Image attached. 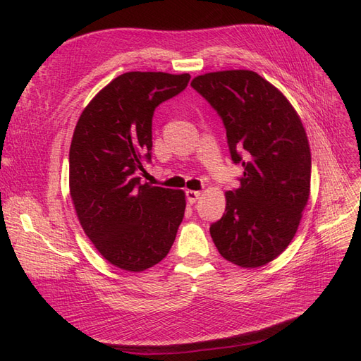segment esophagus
<instances>
[{"mask_svg":"<svg viewBox=\"0 0 361 361\" xmlns=\"http://www.w3.org/2000/svg\"><path fill=\"white\" fill-rule=\"evenodd\" d=\"M187 200H188V203L190 204H194L195 202L199 200V197H200V191H192V190H188L187 192Z\"/></svg>","mask_w":361,"mask_h":361,"instance_id":"1","label":"esophagus"}]
</instances>
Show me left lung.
I'll return each instance as SVG.
<instances>
[{"label": "left lung", "instance_id": "obj_1", "mask_svg": "<svg viewBox=\"0 0 361 361\" xmlns=\"http://www.w3.org/2000/svg\"><path fill=\"white\" fill-rule=\"evenodd\" d=\"M192 89L221 117L231 157L244 167L226 192V214L211 224L220 255L243 268L267 265L297 233L310 194L312 157L300 116L253 71L195 76Z\"/></svg>", "mask_w": 361, "mask_h": 361}]
</instances>
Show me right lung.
Wrapping results in <instances>:
<instances>
[{
    "label": "right lung",
    "instance_id": "add662e5",
    "mask_svg": "<svg viewBox=\"0 0 361 361\" xmlns=\"http://www.w3.org/2000/svg\"><path fill=\"white\" fill-rule=\"evenodd\" d=\"M188 73L126 72L81 113L69 152L76 215L97 251L114 267L140 272L157 265L185 214L180 190L141 183L152 158L155 108L187 89Z\"/></svg>",
    "mask_w": 361,
    "mask_h": 361
}]
</instances>
